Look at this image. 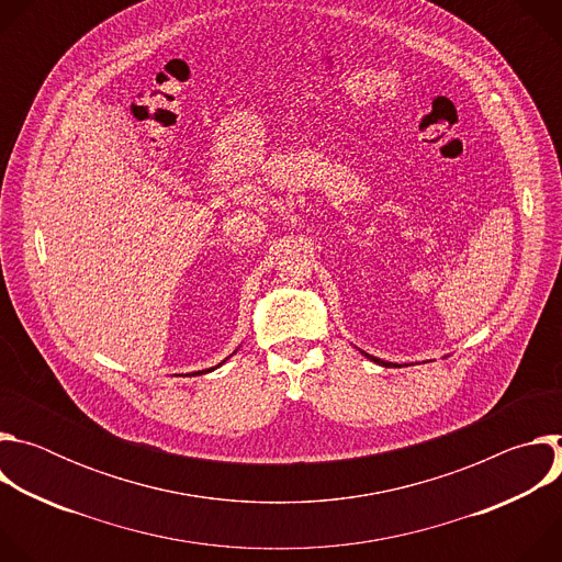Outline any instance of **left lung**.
<instances>
[{
  "label": "left lung",
  "instance_id": "1",
  "mask_svg": "<svg viewBox=\"0 0 562 562\" xmlns=\"http://www.w3.org/2000/svg\"><path fill=\"white\" fill-rule=\"evenodd\" d=\"M360 353H362L364 358L373 360V362H375V364H380V367H391V364H393V367H400V364H395V362H384V360H380V358H373V356H369V353H364V351H360Z\"/></svg>",
  "mask_w": 562,
  "mask_h": 562
}]
</instances>
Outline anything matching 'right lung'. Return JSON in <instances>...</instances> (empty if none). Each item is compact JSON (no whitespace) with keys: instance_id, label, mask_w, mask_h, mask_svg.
I'll list each match as a JSON object with an SVG mask.
<instances>
[{"instance_id":"1","label":"right lung","mask_w":562,"mask_h":562,"mask_svg":"<svg viewBox=\"0 0 562 562\" xmlns=\"http://www.w3.org/2000/svg\"><path fill=\"white\" fill-rule=\"evenodd\" d=\"M233 353H235V351H233ZM228 358H231V356H228ZM228 358H226V360H228ZM226 360H222V362H220V364H217V367H222V364H224V362H226ZM217 367H213V369H217ZM213 369H209V371H213Z\"/></svg>"}]
</instances>
